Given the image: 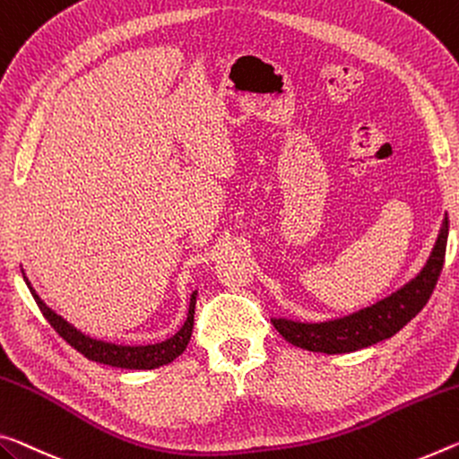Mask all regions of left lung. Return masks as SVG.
Wrapping results in <instances>:
<instances>
[{
    "instance_id": "8db88e82",
    "label": "left lung",
    "mask_w": 459,
    "mask_h": 459,
    "mask_svg": "<svg viewBox=\"0 0 459 459\" xmlns=\"http://www.w3.org/2000/svg\"><path fill=\"white\" fill-rule=\"evenodd\" d=\"M447 230L449 221L446 216L441 222L437 241H435L431 255H429L423 269L411 281H406L403 288L377 300L372 307L323 323L272 318V325L294 347L326 355L351 353L358 351V349L380 343L384 339H390L392 334H396L406 323H411V318L423 310L429 296L433 294V288L443 269V259H446Z\"/></svg>"
}]
</instances>
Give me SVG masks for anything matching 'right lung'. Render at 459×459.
Segmentation results:
<instances>
[{
	"label": "right lung",
	"instance_id": "obj_1",
	"mask_svg": "<svg viewBox=\"0 0 459 459\" xmlns=\"http://www.w3.org/2000/svg\"><path fill=\"white\" fill-rule=\"evenodd\" d=\"M24 281L28 290H30V294L34 296L36 304H39L40 312L50 323V326H53V329L59 333L73 349H77L79 353L85 355V358L91 361L104 363V366H112V368H122V369H155V368L167 366V363H171L173 359L179 358V355L186 351L187 343H190L192 329H194L195 296H198L195 290L190 298V310H187L186 323L176 334H173V337L152 345H116V343H108V341L93 339L90 334L75 329V326L65 321L61 315H56L53 308H48L47 304L40 300V296L36 294V290L30 286V281H28L26 275H24Z\"/></svg>",
	"mask_w": 459,
	"mask_h": 459
}]
</instances>
